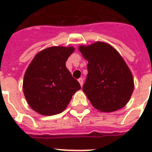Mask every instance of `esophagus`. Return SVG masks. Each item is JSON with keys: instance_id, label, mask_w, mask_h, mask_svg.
Wrapping results in <instances>:
<instances>
[{"instance_id": "obj_1", "label": "esophagus", "mask_w": 152, "mask_h": 152, "mask_svg": "<svg viewBox=\"0 0 152 152\" xmlns=\"http://www.w3.org/2000/svg\"><path fill=\"white\" fill-rule=\"evenodd\" d=\"M78 81H79V83H80V84L81 87H82V86H83V78H80L78 80Z\"/></svg>"}]
</instances>
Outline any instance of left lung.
<instances>
[{"label":"left lung","instance_id":"obj_1","mask_svg":"<svg viewBox=\"0 0 152 152\" xmlns=\"http://www.w3.org/2000/svg\"><path fill=\"white\" fill-rule=\"evenodd\" d=\"M79 50L88 61L83 91L92 106L102 112L123 108L131 98L134 80L122 57L102 42L80 46Z\"/></svg>","mask_w":152,"mask_h":152}]
</instances>
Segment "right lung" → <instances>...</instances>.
<instances>
[{"label":"right lung","instance_id":"obj_1","mask_svg":"<svg viewBox=\"0 0 152 152\" xmlns=\"http://www.w3.org/2000/svg\"><path fill=\"white\" fill-rule=\"evenodd\" d=\"M72 46H52L38 53L25 72L23 90L29 106L42 115L64 111L72 95L81 88L65 62Z\"/></svg>","mask_w":152,"mask_h":152}]
</instances>
